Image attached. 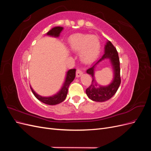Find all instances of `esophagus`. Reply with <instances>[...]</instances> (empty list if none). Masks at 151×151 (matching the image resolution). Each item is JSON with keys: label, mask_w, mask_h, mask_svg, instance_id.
I'll use <instances>...</instances> for the list:
<instances>
[{"label": "esophagus", "mask_w": 151, "mask_h": 151, "mask_svg": "<svg viewBox=\"0 0 151 151\" xmlns=\"http://www.w3.org/2000/svg\"><path fill=\"white\" fill-rule=\"evenodd\" d=\"M82 74H83V71H82L81 69H79V68H78V69H77V71H76V77H79Z\"/></svg>", "instance_id": "1"}]
</instances>
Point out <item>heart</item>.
I'll list each match as a JSON object with an SVG mask.
<instances>
[{"label":"heart","instance_id":"1","mask_svg":"<svg viewBox=\"0 0 151 151\" xmlns=\"http://www.w3.org/2000/svg\"><path fill=\"white\" fill-rule=\"evenodd\" d=\"M68 43L74 52L79 51L81 60L85 63L93 62L99 55L101 43L97 36L75 34L68 38Z\"/></svg>","mask_w":151,"mask_h":151}]
</instances>
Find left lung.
Segmentation results:
<instances>
[{
	"mask_svg": "<svg viewBox=\"0 0 151 151\" xmlns=\"http://www.w3.org/2000/svg\"><path fill=\"white\" fill-rule=\"evenodd\" d=\"M105 58H109L111 60L114 70V78L112 83L108 86H101L98 85L95 83L93 72L95 66ZM86 72L92 76L93 78L91 84L86 90V94L89 99L94 101L104 102L115 95L121 83L120 60L116 48L109 41H108L105 45L103 55L92 67L88 68Z\"/></svg>",
	"mask_w": 151,
	"mask_h": 151,
	"instance_id": "8db88e82",
	"label": "left lung"
}]
</instances>
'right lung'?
<instances>
[{
    "label": "right lung",
    "mask_w": 151,
    "mask_h": 151,
    "mask_svg": "<svg viewBox=\"0 0 151 151\" xmlns=\"http://www.w3.org/2000/svg\"><path fill=\"white\" fill-rule=\"evenodd\" d=\"M62 29H63L62 27H60V26L55 27V28H52L51 30H50L47 35L49 36H54V37H58V36H59V35H60V33H61ZM76 68H73V69L68 70V72H67L65 82L64 83H63L62 88L57 94H54L53 96H48V97L41 96L38 95V94H36L34 90L32 89L31 86H30V88L32 91V92H33V94L35 95V96L42 103L47 104H49V105H55V104H59L64 101L65 99L66 98L67 94L68 93V86H69V85L73 81V80L76 77Z\"/></svg>",
    "instance_id": "add662e5"
}]
</instances>
